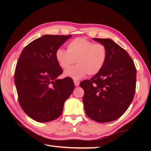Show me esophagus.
Here are the masks:
<instances>
[{
    "instance_id": "34e87169",
    "label": "esophagus",
    "mask_w": 151,
    "mask_h": 151,
    "mask_svg": "<svg viewBox=\"0 0 151 151\" xmlns=\"http://www.w3.org/2000/svg\"><path fill=\"white\" fill-rule=\"evenodd\" d=\"M74 83H75V85L76 86H78L79 85V84H80V82H79L78 81L75 80V81H74Z\"/></svg>"
}]
</instances>
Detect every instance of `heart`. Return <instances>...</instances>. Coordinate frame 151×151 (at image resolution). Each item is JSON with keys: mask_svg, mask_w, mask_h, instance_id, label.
Here are the masks:
<instances>
[{"mask_svg": "<svg viewBox=\"0 0 151 151\" xmlns=\"http://www.w3.org/2000/svg\"><path fill=\"white\" fill-rule=\"evenodd\" d=\"M55 57L63 69H66L76 61L77 65L68 68L64 73L65 76L76 80L87 74L94 76L100 73L108 59V50L101 43L76 38L68 43L67 50L58 48Z\"/></svg>", "mask_w": 151, "mask_h": 151, "instance_id": "1", "label": "heart"}]
</instances>
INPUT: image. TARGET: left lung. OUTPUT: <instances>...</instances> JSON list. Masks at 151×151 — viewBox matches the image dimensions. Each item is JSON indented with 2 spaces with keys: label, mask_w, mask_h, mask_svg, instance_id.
<instances>
[{
  "label": "left lung",
  "mask_w": 151,
  "mask_h": 151,
  "mask_svg": "<svg viewBox=\"0 0 151 151\" xmlns=\"http://www.w3.org/2000/svg\"><path fill=\"white\" fill-rule=\"evenodd\" d=\"M93 39L106 46L108 59L100 73L80 83L85 94V113L96 122H108L120 118L134 99L137 69L129 53L109 39Z\"/></svg>",
  "instance_id": "left-lung-1"
}]
</instances>
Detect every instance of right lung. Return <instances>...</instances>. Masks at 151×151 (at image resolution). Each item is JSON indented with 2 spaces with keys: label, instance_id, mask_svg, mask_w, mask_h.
<instances>
[{
  "label": "right lung",
  "instance_id": "obj_1",
  "mask_svg": "<svg viewBox=\"0 0 151 151\" xmlns=\"http://www.w3.org/2000/svg\"><path fill=\"white\" fill-rule=\"evenodd\" d=\"M71 35H44L22 50L14 71L18 99L24 112L36 121L58 119L75 89L73 79H57L63 73L55 54Z\"/></svg>",
  "mask_w": 151,
  "mask_h": 151
}]
</instances>
